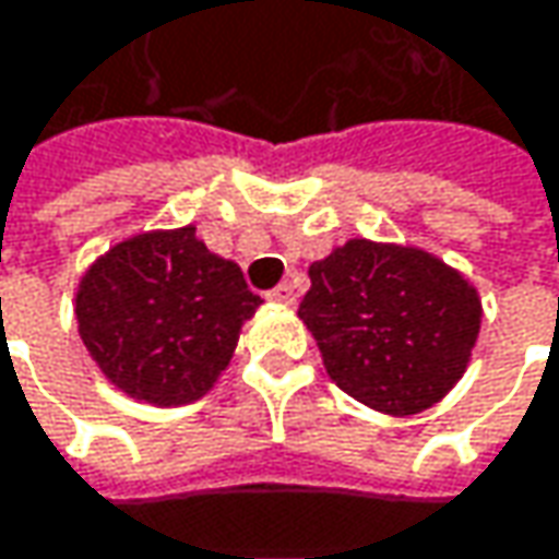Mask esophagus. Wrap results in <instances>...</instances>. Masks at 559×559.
Masks as SVG:
<instances>
[{
	"mask_svg": "<svg viewBox=\"0 0 559 559\" xmlns=\"http://www.w3.org/2000/svg\"><path fill=\"white\" fill-rule=\"evenodd\" d=\"M269 297H272L275 304H284V307L297 304V290H294V284H290V281H281L278 287H275V290H272Z\"/></svg>",
	"mask_w": 559,
	"mask_h": 559,
	"instance_id": "esophagus-1",
	"label": "esophagus"
}]
</instances>
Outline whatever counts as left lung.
<instances>
[{
  "label": "left lung",
  "mask_w": 559,
  "mask_h": 559,
  "mask_svg": "<svg viewBox=\"0 0 559 559\" xmlns=\"http://www.w3.org/2000/svg\"><path fill=\"white\" fill-rule=\"evenodd\" d=\"M297 313L335 386L386 416H416L461 381L483 320L461 272L426 249L371 239L313 262Z\"/></svg>",
  "instance_id": "left-lung-1"
}]
</instances>
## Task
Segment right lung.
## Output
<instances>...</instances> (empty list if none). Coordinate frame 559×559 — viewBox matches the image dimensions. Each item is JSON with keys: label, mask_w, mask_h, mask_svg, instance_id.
I'll use <instances>...</instances> for the list:
<instances>
[{"label": "right lung", "mask_w": 559, "mask_h": 559, "mask_svg": "<svg viewBox=\"0 0 559 559\" xmlns=\"http://www.w3.org/2000/svg\"><path fill=\"white\" fill-rule=\"evenodd\" d=\"M262 297L194 227L150 229L98 255L76 290L82 345L121 393L153 406L201 400Z\"/></svg>", "instance_id": "right-lung-1"}]
</instances>
